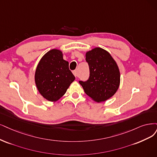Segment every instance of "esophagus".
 I'll return each instance as SVG.
<instances>
[{
  "label": "esophagus",
  "instance_id": "34e87169",
  "mask_svg": "<svg viewBox=\"0 0 157 157\" xmlns=\"http://www.w3.org/2000/svg\"><path fill=\"white\" fill-rule=\"evenodd\" d=\"M73 74L74 75L75 77H78V72H77V71H73Z\"/></svg>",
  "mask_w": 157,
  "mask_h": 157
}]
</instances>
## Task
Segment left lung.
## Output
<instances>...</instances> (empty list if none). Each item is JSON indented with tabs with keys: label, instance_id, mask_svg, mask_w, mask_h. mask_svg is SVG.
Segmentation results:
<instances>
[{
	"label": "left lung",
	"instance_id": "left-lung-1",
	"mask_svg": "<svg viewBox=\"0 0 157 157\" xmlns=\"http://www.w3.org/2000/svg\"><path fill=\"white\" fill-rule=\"evenodd\" d=\"M89 67V78L79 81L86 95L97 102L105 101L117 91L120 74L117 63L108 52L95 48L86 54Z\"/></svg>",
	"mask_w": 157,
	"mask_h": 157
}]
</instances>
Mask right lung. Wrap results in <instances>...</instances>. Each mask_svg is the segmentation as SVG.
<instances>
[{"label":"right lung","mask_w":157,"mask_h":157,"mask_svg":"<svg viewBox=\"0 0 157 157\" xmlns=\"http://www.w3.org/2000/svg\"><path fill=\"white\" fill-rule=\"evenodd\" d=\"M75 79L64 60L62 52L57 49L48 51L40 60L35 74L37 88L45 99L56 101L66 93Z\"/></svg>","instance_id":"obj_1"}]
</instances>
